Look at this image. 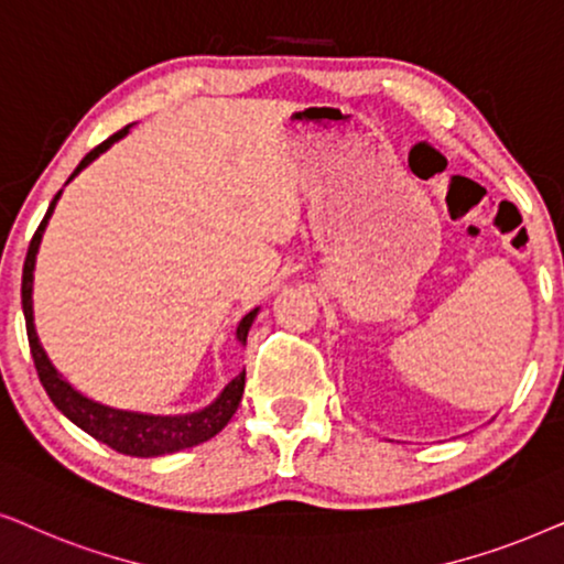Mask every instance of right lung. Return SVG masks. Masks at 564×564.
<instances>
[{
	"label": "right lung",
	"mask_w": 564,
	"mask_h": 564,
	"mask_svg": "<svg viewBox=\"0 0 564 564\" xmlns=\"http://www.w3.org/2000/svg\"><path fill=\"white\" fill-rule=\"evenodd\" d=\"M126 133H129V126H126V129H120L118 133H112L110 139L102 141V144H97L93 152H89L85 160L79 162V167L72 172V177L77 175V172L85 170L87 164L95 160V156H100L105 149L112 144V141L126 137ZM58 195H62V191L54 195L46 216H43L41 227L35 229L33 239H30L25 265H22V312H25L28 343H30V352H33L35 371H37V377H41V384H43V389H46V394L51 397V402H54L74 425H79L82 431L93 435V438L100 441V444L110 446L112 452L126 454V456H144V459H149V456L175 454V452H183V448L198 446V444H204V441L214 438L216 433L224 431V425L229 423L231 415H235L239 408V400H242V392H245V371L239 373L237 379H231L227 389L221 392L219 400H216L214 404H208L206 410L193 412V415L160 417V415H139V412L112 410V408H105V404H100V402L87 400V397H82L77 389H74L69 381H64L62 373L51 366V360L46 356V350L41 348V340H37L35 325H33V268H35L37 245H41L43 229H46L51 214H54ZM254 314H258V310H252L237 325L239 343H247V333H250Z\"/></svg>",
	"instance_id": "1"
}]
</instances>
